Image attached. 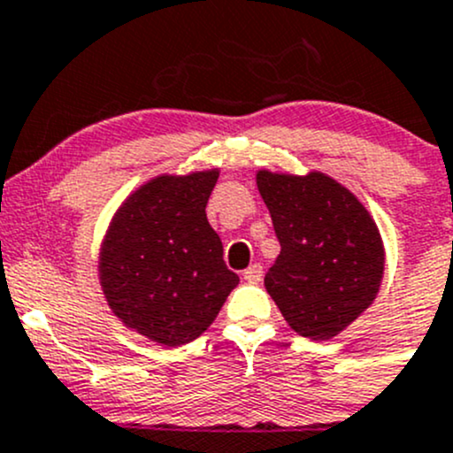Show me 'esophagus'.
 Listing matches in <instances>:
<instances>
[{"instance_id":"34e87169","label":"esophagus","mask_w":453,"mask_h":453,"mask_svg":"<svg viewBox=\"0 0 453 453\" xmlns=\"http://www.w3.org/2000/svg\"><path fill=\"white\" fill-rule=\"evenodd\" d=\"M262 275H264L262 264H250V266L244 271V280L249 281V284H259V281H262Z\"/></svg>"}]
</instances>
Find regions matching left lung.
Masks as SVG:
<instances>
[{"label":"left lung","instance_id":"left-lung-1","mask_svg":"<svg viewBox=\"0 0 453 453\" xmlns=\"http://www.w3.org/2000/svg\"><path fill=\"white\" fill-rule=\"evenodd\" d=\"M259 196L281 250L264 277L268 295L297 334L337 337L377 299L385 246L372 213L324 172L257 169Z\"/></svg>","mask_w":453,"mask_h":453}]
</instances>
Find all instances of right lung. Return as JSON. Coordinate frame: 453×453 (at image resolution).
<instances>
[{
    "label": "right lung",
    "instance_id": "right-lung-1",
    "mask_svg": "<svg viewBox=\"0 0 453 453\" xmlns=\"http://www.w3.org/2000/svg\"><path fill=\"white\" fill-rule=\"evenodd\" d=\"M220 169L158 173L120 203L98 249V284L125 328L160 346L198 339L240 277L207 220Z\"/></svg>",
    "mask_w": 453,
    "mask_h": 453
}]
</instances>
